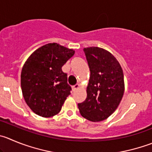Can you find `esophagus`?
I'll return each instance as SVG.
<instances>
[{
    "mask_svg": "<svg viewBox=\"0 0 152 152\" xmlns=\"http://www.w3.org/2000/svg\"><path fill=\"white\" fill-rule=\"evenodd\" d=\"M79 87H80V85H79V84H75V86H72V90L75 91L77 89H78Z\"/></svg>",
    "mask_w": 152,
    "mask_h": 152,
    "instance_id": "34e87169",
    "label": "esophagus"
}]
</instances>
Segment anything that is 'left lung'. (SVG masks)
<instances>
[{
	"label": "left lung",
	"instance_id": "8db88e82",
	"mask_svg": "<svg viewBox=\"0 0 152 152\" xmlns=\"http://www.w3.org/2000/svg\"><path fill=\"white\" fill-rule=\"evenodd\" d=\"M90 70L87 96L77 104L83 117L92 122L106 119L118 107L125 90L124 75L118 60L98 47L83 49Z\"/></svg>",
	"mask_w": 152,
	"mask_h": 152
}]
</instances>
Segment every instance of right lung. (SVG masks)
<instances>
[{
    "label": "right lung",
    "instance_id": "add662e5",
    "mask_svg": "<svg viewBox=\"0 0 152 152\" xmlns=\"http://www.w3.org/2000/svg\"><path fill=\"white\" fill-rule=\"evenodd\" d=\"M75 50L57 43L36 50L24 63L21 74L23 96L29 107L42 117H51L61 110L72 87L62 66Z\"/></svg>",
    "mask_w": 152,
    "mask_h": 152
}]
</instances>
